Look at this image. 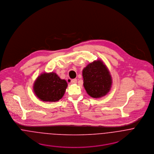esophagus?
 I'll return each instance as SVG.
<instances>
[{
	"label": "esophagus",
	"mask_w": 154,
	"mask_h": 154,
	"mask_svg": "<svg viewBox=\"0 0 154 154\" xmlns=\"http://www.w3.org/2000/svg\"><path fill=\"white\" fill-rule=\"evenodd\" d=\"M77 82V79H72L71 80V84H76Z\"/></svg>",
	"instance_id": "obj_1"
}]
</instances>
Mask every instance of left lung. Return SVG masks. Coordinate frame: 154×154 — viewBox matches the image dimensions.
Instances as JSON below:
<instances>
[{
    "mask_svg": "<svg viewBox=\"0 0 154 154\" xmlns=\"http://www.w3.org/2000/svg\"><path fill=\"white\" fill-rule=\"evenodd\" d=\"M82 74L84 87L91 97H102L110 91L112 79L109 69L101 60L89 63L83 69Z\"/></svg>",
    "mask_w": 154,
    "mask_h": 154,
    "instance_id": "left-lung-1",
    "label": "left lung"
}]
</instances>
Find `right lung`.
<instances>
[{"label": "right lung", "mask_w": 154, "mask_h": 154, "mask_svg": "<svg viewBox=\"0 0 154 154\" xmlns=\"http://www.w3.org/2000/svg\"><path fill=\"white\" fill-rule=\"evenodd\" d=\"M68 84L55 72H44L35 81L33 90L36 96L43 102H55L61 99Z\"/></svg>", "instance_id": "add662e5"}]
</instances>
